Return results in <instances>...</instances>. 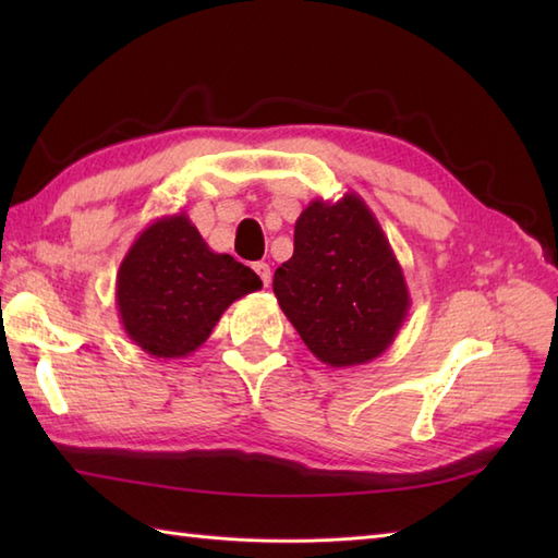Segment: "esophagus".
Segmentation results:
<instances>
[{
    "label": "esophagus",
    "mask_w": 558,
    "mask_h": 558,
    "mask_svg": "<svg viewBox=\"0 0 558 558\" xmlns=\"http://www.w3.org/2000/svg\"><path fill=\"white\" fill-rule=\"evenodd\" d=\"M254 270L258 272V278L264 280V286L268 288V282H270V266L266 264V260H258V264H254Z\"/></svg>",
    "instance_id": "obj_1"
}]
</instances>
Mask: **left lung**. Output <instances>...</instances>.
<instances>
[{
	"label": "left lung",
	"mask_w": 558,
	"mask_h": 558,
	"mask_svg": "<svg viewBox=\"0 0 558 558\" xmlns=\"http://www.w3.org/2000/svg\"><path fill=\"white\" fill-rule=\"evenodd\" d=\"M272 292L304 345L336 369L381 357L410 312L388 236L354 192L300 213L294 254L272 276Z\"/></svg>",
	"instance_id": "1"
}]
</instances>
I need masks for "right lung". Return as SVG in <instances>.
<instances>
[{"mask_svg": "<svg viewBox=\"0 0 558 558\" xmlns=\"http://www.w3.org/2000/svg\"><path fill=\"white\" fill-rule=\"evenodd\" d=\"M256 272L204 242L186 213L153 220L117 270V312L129 340L156 360L196 352L232 302L260 290Z\"/></svg>", "mask_w": 558, "mask_h": 558, "instance_id": "obj_1", "label": "right lung"}]
</instances>
